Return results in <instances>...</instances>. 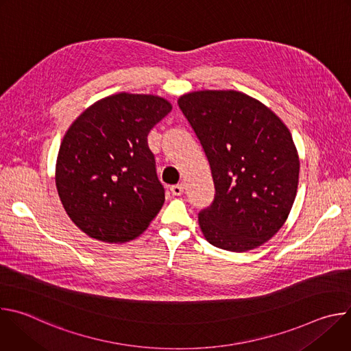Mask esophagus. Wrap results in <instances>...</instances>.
Masks as SVG:
<instances>
[{
	"label": "esophagus",
	"mask_w": 351,
	"mask_h": 351,
	"mask_svg": "<svg viewBox=\"0 0 351 351\" xmlns=\"http://www.w3.org/2000/svg\"><path fill=\"white\" fill-rule=\"evenodd\" d=\"M183 189H184V186L182 183H179V184H173L171 187V191H172L173 195H180L183 193Z\"/></svg>",
	"instance_id": "obj_1"
}]
</instances>
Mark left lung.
I'll return each mask as SVG.
<instances>
[{
    "instance_id": "obj_1",
    "label": "left lung",
    "mask_w": 351,
    "mask_h": 351,
    "mask_svg": "<svg viewBox=\"0 0 351 351\" xmlns=\"http://www.w3.org/2000/svg\"><path fill=\"white\" fill-rule=\"evenodd\" d=\"M179 108L208 158L215 197L198 214L208 243L244 253L268 241L293 207L300 160L287 126L234 90L183 94Z\"/></svg>"
}]
</instances>
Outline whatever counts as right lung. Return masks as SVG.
<instances>
[{"label":"right lung","instance_id":"right-lung-1","mask_svg":"<svg viewBox=\"0 0 351 351\" xmlns=\"http://www.w3.org/2000/svg\"><path fill=\"white\" fill-rule=\"evenodd\" d=\"M172 110L153 94L98 99L66 130L56 184L72 222L88 237L125 243L140 236L165 202L147 136Z\"/></svg>","mask_w":351,"mask_h":351}]
</instances>
